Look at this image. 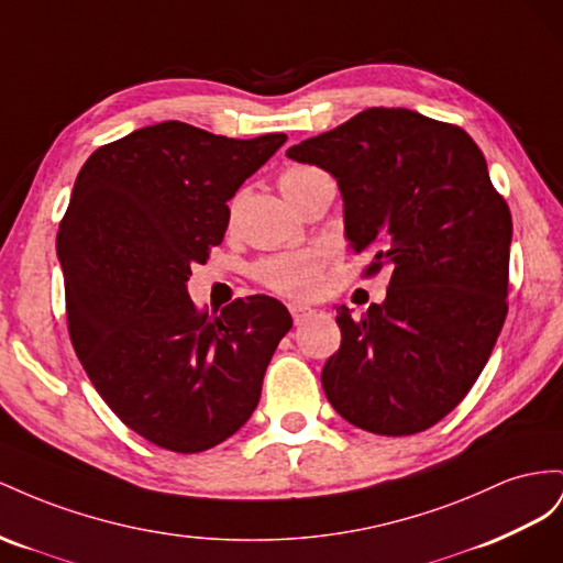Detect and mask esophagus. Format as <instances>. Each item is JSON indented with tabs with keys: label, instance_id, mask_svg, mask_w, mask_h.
<instances>
[{
	"label": "esophagus",
	"instance_id": "1",
	"mask_svg": "<svg viewBox=\"0 0 563 563\" xmlns=\"http://www.w3.org/2000/svg\"><path fill=\"white\" fill-rule=\"evenodd\" d=\"M290 313L295 318V323L299 325L301 320L311 313V307H307V303H290Z\"/></svg>",
	"mask_w": 563,
	"mask_h": 563
}]
</instances>
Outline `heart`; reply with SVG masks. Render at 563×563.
Listing matches in <instances>:
<instances>
[{"label":"heart","mask_w":563,"mask_h":563,"mask_svg":"<svg viewBox=\"0 0 563 563\" xmlns=\"http://www.w3.org/2000/svg\"><path fill=\"white\" fill-rule=\"evenodd\" d=\"M328 179L330 176L323 169L311 165H292L280 174L278 186L287 200H295L301 190ZM320 268H323V256L318 252H301L273 256V260H266L256 266L254 273L266 287L280 295L309 297L320 285Z\"/></svg>","instance_id":"obj_1"}]
</instances>
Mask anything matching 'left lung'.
<instances>
[{
  "instance_id": "left-lung-1",
  "label": "left lung",
  "mask_w": 563,
  "mask_h": 563,
  "mask_svg": "<svg viewBox=\"0 0 563 563\" xmlns=\"http://www.w3.org/2000/svg\"><path fill=\"white\" fill-rule=\"evenodd\" d=\"M287 157L330 172L353 252L391 268L387 299L361 318L336 307L340 351L325 396L382 437L424 431L474 387L507 316L511 214L486 157L455 124L367 108Z\"/></svg>"
}]
</instances>
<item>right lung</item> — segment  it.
<instances>
[{"instance_id":"obj_1","label":"right lung","mask_w":563,"mask_h":563,"mask_svg":"<svg viewBox=\"0 0 563 563\" xmlns=\"http://www.w3.org/2000/svg\"><path fill=\"white\" fill-rule=\"evenodd\" d=\"M285 141L159 122L93 151L75 179L56 235L75 353L108 408L167 451L233 437L292 328L273 297L207 316L186 287L227 233V202Z\"/></svg>"}]
</instances>
